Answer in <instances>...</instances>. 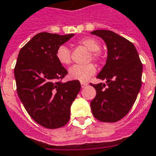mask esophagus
<instances>
[{
  "mask_svg": "<svg viewBox=\"0 0 156 156\" xmlns=\"http://www.w3.org/2000/svg\"><path fill=\"white\" fill-rule=\"evenodd\" d=\"M80 84H81V87H82L83 88V87H85L86 86H87V83H85V82H80Z\"/></svg>",
  "mask_w": 156,
  "mask_h": 156,
  "instance_id": "1",
  "label": "esophagus"
}]
</instances>
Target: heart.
Wrapping results in <instances>:
<instances>
[{
  "instance_id": "1",
  "label": "heart",
  "mask_w": 156,
  "mask_h": 156,
  "mask_svg": "<svg viewBox=\"0 0 156 156\" xmlns=\"http://www.w3.org/2000/svg\"><path fill=\"white\" fill-rule=\"evenodd\" d=\"M78 44L84 46L90 51V55L88 57V61L93 60L96 62H100L102 59V55L100 50V44L97 40L93 37H84L78 41ZM55 57L58 62L62 66H69L71 63V52L69 48L66 45H60L57 48L55 52ZM96 67L93 63H88L86 65H75L72 66L69 70V75L73 80L80 81H87L95 73Z\"/></svg>"
}]
</instances>
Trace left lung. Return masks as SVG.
Masks as SVG:
<instances>
[{
	"mask_svg": "<svg viewBox=\"0 0 156 156\" xmlns=\"http://www.w3.org/2000/svg\"><path fill=\"white\" fill-rule=\"evenodd\" d=\"M90 34L101 37L108 49L105 65L97 76L107 86L90 83L97 93L90 101L92 113L101 122H117L129 112L140 91L142 63L134 45L124 37L105 30Z\"/></svg>",
	"mask_w": 156,
	"mask_h": 156,
	"instance_id": "1",
	"label": "left lung"
}]
</instances>
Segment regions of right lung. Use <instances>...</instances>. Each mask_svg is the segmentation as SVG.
<instances>
[{"label":"right lung","instance_id":"add662e5","mask_svg":"<svg viewBox=\"0 0 156 156\" xmlns=\"http://www.w3.org/2000/svg\"><path fill=\"white\" fill-rule=\"evenodd\" d=\"M73 36L40 33L18 55L14 69L18 95L32 119L44 127L65 126L80 90L79 80L62 82L68 72L55 57L57 48Z\"/></svg>","mask_w":156,"mask_h":156}]
</instances>
